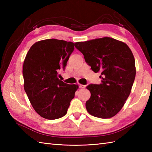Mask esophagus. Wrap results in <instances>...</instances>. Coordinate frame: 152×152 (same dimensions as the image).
<instances>
[{"label":"esophagus","mask_w":152,"mask_h":152,"mask_svg":"<svg viewBox=\"0 0 152 152\" xmlns=\"http://www.w3.org/2000/svg\"><path fill=\"white\" fill-rule=\"evenodd\" d=\"M78 86H79V88H80V89H83V88H84L85 87H86V86L85 85H82V84H80V83H78Z\"/></svg>","instance_id":"1"}]
</instances>
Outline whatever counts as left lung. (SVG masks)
Returning a JSON list of instances; mask_svg holds the SVG:
<instances>
[{"mask_svg":"<svg viewBox=\"0 0 152 152\" xmlns=\"http://www.w3.org/2000/svg\"><path fill=\"white\" fill-rule=\"evenodd\" d=\"M74 46L93 72H101V84L87 86L91 93L86 103L87 110L96 118H112L124 106L134 81L133 53L125 43L110 37L78 42Z\"/></svg>","mask_w":152,"mask_h":152,"instance_id":"obj_1","label":"left lung"}]
</instances>
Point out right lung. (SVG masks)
Wrapping results in <instances>:
<instances>
[{
	"label": "right lung",
	"mask_w": 152,
	"mask_h": 152,
	"mask_svg": "<svg viewBox=\"0 0 152 152\" xmlns=\"http://www.w3.org/2000/svg\"><path fill=\"white\" fill-rule=\"evenodd\" d=\"M74 50V43L46 39L34 43L23 63L24 89L41 117L56 119L66 115L78 86L64 83L58 71L64 69Z\"/></svg>",
	"instance_id": "obj_1"
}]
</instances>
